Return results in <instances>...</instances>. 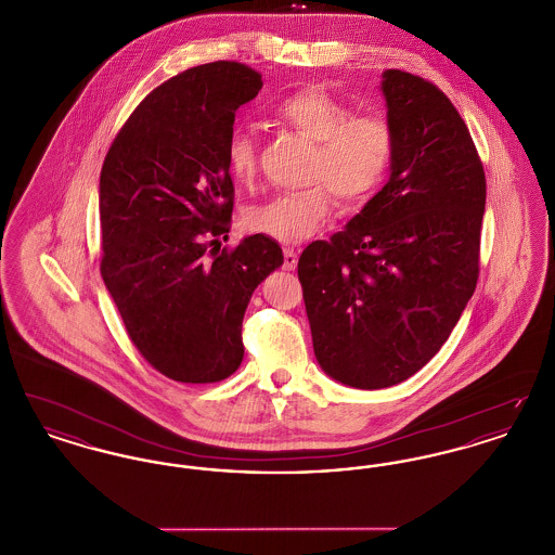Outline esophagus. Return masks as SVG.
Returning a JSON list of instances; mask_svg holds the SVG:
<instances>
[{"label": "esophagus", "instance_id": "1", "mask_svg": "<svg viewBox=\"0 0 555 555\" xmlns=\"http://www.w3.org/2000/svg\"><path fill=\"white\" fill-rule=\"evenodd\" d=\"M283 266H285V270H293L297 266V254L293 249H285V262H283Z\"/></svg>", "mask_w": 555, "mask_h": 555}]
</instances>
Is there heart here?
I'll return each instance as SVG.
<instances>
[{"label":"heart","instance_id":"heart-1","mask_svg":"<svg viewBox=\"0 0 555 555\" xmlns=\"http://www.w3.org/2000/svg\"><path fill=\"white\" fill-rule=\"evenodd\" d=\"M272 118L314 143L308 164V189L283 193L245 211L251 233L299 243L318 233L328 214L331 195L345 210L366 204L385 181L396 137L391 125L353 109L320 87H306L272 107ZM224 159L238 183H251L258 170V141L251 132L233 127L224 141Z\"/></svg>","mask_w":555,"mask_h":555}]
</instances>
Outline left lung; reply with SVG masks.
Returning <instances> with one entry per match:
<instances>
[{
  "mask_svg": "<svg viewBox=\"0 0 555 555\" xmlns=\"http://www.w3.org/2000/svg\"><path fill=\"white\" fill-rule=\"evenodd\" d=\"M391 177L331 241L299 256L318 364L356 389L416 374L478 281L487 181L460 112L430 80L387 70Z\"/></svg>",
  "mask_w": 555,
  "mask_h": 555,
  "instance_id": "1",
  "label": "left lung"
}]
</instances>
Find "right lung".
<instances>
[{"label": "right lung", "instance_id": "right-lung-1", "mask_svg": "<svg viewBox=\"0 0 555 555\" xmlns=\"http://www.w3.org/2000/svg\"><path fill=\"white\" fill-rule=\"evenodd\" d=\"M260 89L262 75L238 62L186 68L132 109L102 166V279L137 351L179 383L238 369L249 297L283 264L266 235L209 249L235 206L224 141Z\"/></svg>", "mask_w": 555, "mask_h": 555}]
</instances>
